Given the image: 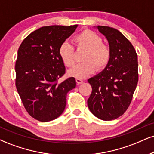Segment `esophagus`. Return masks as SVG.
Masks as SVG:
<instances>
[{
    "instance_id": "obj_1",
    "label": "esophagus",
    "mask_w": 154,
    "mask_h": 154,
    "mask_svg": "<svg viewBox=\"0 0 154 154\" xmlns=\"http://www.w3.org/2000/svg\"><path fill=\"white\" fill-rule=\"evenodd\" d=\"M75 81H76V83H78V84H81V83H83V80H81V79H75Z\"/></svg>"
}]
</instances>
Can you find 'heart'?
Returning a JSON list of instances; mask_svg holds the SVG:
<instances>
[{"instance_id": "obj_1", "label": "heart", "mask_w": 154, "mask_h": 154, "mask_svg": "<svg viewBox=\"0 0 154 154\" xmlns=\"http://www.w3.org/2000/svg\"><path fill=\"white\" fill-rule=\"evenodd\" d=\"M74 41L79 48H84L87 52L81 63L68 71L70 76L84 79L94 73L96 69H103L109 63L111 51L103 44L102 38L90 30H85L74 37ZM58 54L66 67H72L75 64L74 48L71 43L64 41L58 48Z\"/></svg>"}]
</instances>
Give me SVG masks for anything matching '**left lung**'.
Here are the masks:
<instances>
[{
    "mask_svg": "<svg viewBox=\"0 0 154 154\" xmlns=\"http://www.w3.org/2000/svg\"><path fill=\"white\" fill-rule=\"evenodd\" d=\"M95 28L107 39L111 57L103 71L88 80L92 92L87 102L95 116L111 121L122 116L131 102L138 80V57L133 45L117 29Z\"/></svg>",
    "mask_w": 154,
    "mask_h": 154,
    "instance_id": "1",
    "label": "left lung"
}]
</instances>
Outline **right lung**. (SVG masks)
I'll return each instance as SVG.
<instances>
[{
    "mask_svg": "<svg viewBox=\"0 0 154 154\" xmlns=\"http://www.w3.org/2000/svg\"><path fill=\"white\" fill-rule=\"evenodd\" d=\"M77 27L40 28L29 34L18 48L15 66L17 91L29 115L41 122L54 120L62 114L67 93L76 85L73 77L58 82L66 72L58 48Z\"/></svg>",
    "mask_w": 154,
    "mask_h": 154,
    "instance_id": "obj_1",
    "label": "right lung"
}]
</instances>
